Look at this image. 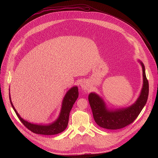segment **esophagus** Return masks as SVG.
Returning <instances> with one entry per match:
<instances>
[{
	"mask_svg": "<svg viewBox=\"0 0 158 158\" xmlns=\"http://www.w3.org/2000/svg\"><path fill=\"white\" fill-rule=\"evenodd\" d=\"M81 87H82V89H84V90H86V89L88 88V84H87V83L85 82H82L81 84Z\"/></svg>",
	"mask_w": 158,
	"mask_h": 158,
	"instance_id": "obj_1",
	"label": "esophagus"
}]
</instances>
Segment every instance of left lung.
<instances>
[{"instance_id":"left-lung-1","label":"left lung","mask_w":158,"mask_h":158,"mask_svg":"<svg viewBox=\"0 0 158 158\" xmlns=\"http://www.w3.org/2000/svg\"><path fill=\"white\" fill-rule=\"evenodd\" d=\"M141 64L143 68V86L139 98L132 106L124 109L109 110L98 95L95 93L89 95V104L94 121L98 126L107 129H119L131 124L138 118L147 102L149 94V83L145 67L143 62H141Z\"/></svg>"}]
</instances>
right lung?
I'll return each mask as SVG.
<instances>
[{
	"label": "right lung",
	"instance_id": "1",
	"mask_svg": "<svg viewBox=\"0 0 158 158\" xmlns=\"http://www.w3.org/2000/svg\"><path fill=\"white\" fill-rule=\"evenodd\" d=\"M78 96H79L78 87L76 86L72 87L69 91L66 93L64 98L60 113L57 121L52 124L46 125V126H42V125L31 124L24 120L22 118H21L19 114L17 113V112L16 111L15 107H14L12 103V101L10 99V96L9 94V99H10V104L13 107V109L15 112L16 115L17 116L19 120L22 122V123L32 132L38 134H42V135L57 134L62 132L66 129L67 124H68L70 111L73 106V104L77 100Z\"/></svg>",
	"mask_w": 158,
	"mask_h": 158
}]
</instances>
